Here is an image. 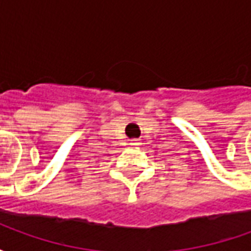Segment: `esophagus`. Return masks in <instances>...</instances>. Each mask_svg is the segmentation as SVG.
I'll return each mask as SVG.
<instances>
[{"mask_svg": "<svg viewBox=\"0 0 251 251\" xmlns=\"http://www.w3.org/2000/svg\"><path fill=\"white\" fill-rule=\"evenodd\" d=\"M130 145H133V147H137V145H140V144L137 142V140H131Z\"/></svg>", "mask_w": 251, "mask_h": 251, "instance_id": "1", "label": "esophagus"}]
</instances>
